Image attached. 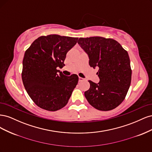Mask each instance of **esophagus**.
<instances>
[{
  "mask_svg": "<svg viewBox=\"0 0 152 152\" xmlns=\"http://www.w3.org/2000/svg\"><path fill=\"white\" fill-rule=\"evenodd\" d=\"M84 80V79H83V78H82V77H79V82H81V81Z\"/></svg>",
  "mask_w": 152,
  "mask_h": 152,
  "instance_id": "1",
  "label": "esophagus"
}]
</instances>
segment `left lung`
<instances>
[{"label": "left lung", "mask_w": 152, "mask_h": 152, "mask_svg": "<svg viewBox=\"0 0 152 152\" xmlns=\"http://www.w3.org/2000/svg\"><path fill=\"white\" fill-rule=\"evenodd\" d=\"M78 44L88 54L90 66L99 68V83L88 80L90 88L84 93L87 102L102 111L115 108L125 99L131 85L127 51L115 40L102 37H80Z\"/></svg>", "instance_id": "1"}]
</instances>
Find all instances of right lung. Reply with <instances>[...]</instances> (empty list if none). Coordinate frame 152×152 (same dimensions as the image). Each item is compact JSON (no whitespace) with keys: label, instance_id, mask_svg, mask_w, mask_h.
Instances as JSON below:
<instances>
[{"label":"right lung","instance_id":"add662e5","mask_svg":"<svg viewBox=\"0 0 152 152\" xmlns=\"http://www.w3.org/2000/svg\"><path fill=\"white\" fill-rule=\"evenodd\" d=\"M77 40V37L43 35L26 50L22 81L27 93L39 107L54 112L67 104L79 77L76 74L64 75L58 69L65 66L66 54Z\"/></svg>","mask_w":152,"mask_h":152}]
</instances>
